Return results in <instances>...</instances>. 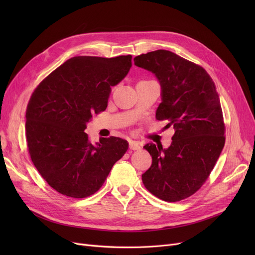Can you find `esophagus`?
<instances>
[{
  "mask_svg": "<svg viewBox=\"0 0 255 255\" xmlns=\"http://www.w3.org/2000/svg\"><path fill=\"white\" fill-rule=\"evenodd\" d=\"M129 149L131 151H138L140 150V144L138 141H135V140H130L129 141Z\"/></svg>",
  "mask_w": 255,
  "mask_h": 255,
  "instance_id": "esophagus-1",
  "label": "esophagus"
}]
</instances>
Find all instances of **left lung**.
Listing matches in <instances>:
<instances>
[{
    "mask_svg": "<svg viewBox=\"0 0 255 255\" xmlns=\"http://www.w3.org/2000/svg\"><path fill=\"white\" fill-rule=\"evenodd\" d=\"M153 72L161 86L156 119L175 129L167 149L146 143L152 165L142 178L153 195L175 203L194 194L209 178L225 142V126L216 86L208 72L169 50L158 49L134 58Z\"/></svg>",
    "mask_w": 255,
    "mask_h": 255,
    "instance_id": "left-lung-1",
    "label": "left lung"
}]
</instances>
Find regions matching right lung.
Here are the masks:
<instances>
[{"label":"right lung","instance_id":"obj_1","mask_svg":"<svg viewBox=\"0 0 255 255\" xmlns=\"http://www.w3.org/2000/svg\"><path fill=\"white\" fill-rule=\"evenodd\" d=\"M132 56H80L66 61L34 90L25 113L32 162L57 192L85 198L105 182L128 141L103 137L92 143L87 123L104 112L112 91L130 70Z\"/></svg>","mask_w":255,"mask_h":255}]
</instances>
